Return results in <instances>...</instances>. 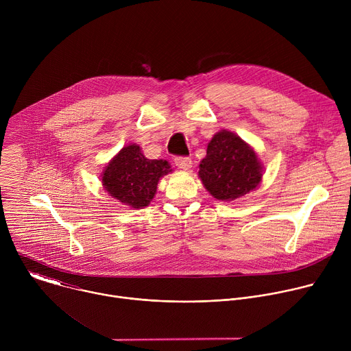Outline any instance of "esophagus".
Returning <instances> with one entry per match:
<instances>
[{"label": "esophagus", "instance_id": "1", "mask_svg": "<svg viewBox=\"0 0 351 351\" xmlns=\"http://www.w3.org/2000/svg\"><path fill=\"white\" fill-rule=\"evenodd\" d=\"M175 164L179 169H183V171H189L191 168V160L187 157H176Z\"/></svg>", "mask_w": 351, "mask_h": 351}]
</instances>
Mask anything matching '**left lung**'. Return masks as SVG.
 I'll return each mask as SVG.
<instances>
[{"mask_svg": "<svg viewBox=\"0 0 351 351\" xmlns=\"http://www.w3.org/2000/svg\"><path fill=\"white\" fill-rule=\"evenodd\" d=\"M198 178L207 191L221 202H233L258 189L264 167L254 148L236 133L222 129L207 145Z\"/></svg>", "mask_w": 351, "mask_h": 351, "instance_id": "left-lung-1", "label": "left lung"}]
</instances>
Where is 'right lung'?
Masks as SVG:
<instances>
[{"label": "right lung", "instance_id": "right-lung-1", "mask_svg": "<svg viewBox=\"0 0 351 351\" xmlns=\"http://www.w3.org/2000/svg\"><path fill=\"white\" fill-rule=\"evenodd\" d=\"M172 171L168 161L145 158L140 145L132 143L106 165L101 182L112 198L138 210L152 203L160 179Z\"/></svg>", "mask_w": 351, "mask_h": 351}]
</instances>
